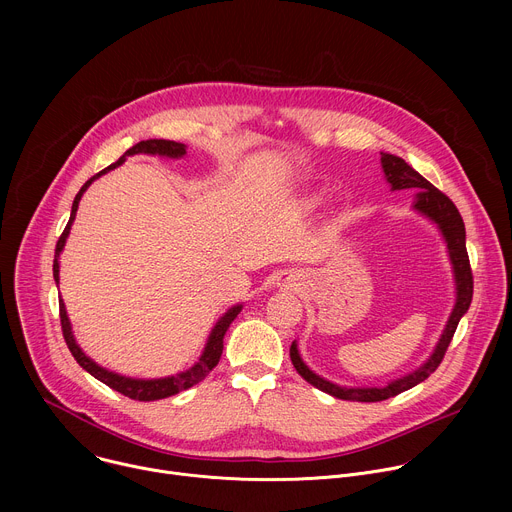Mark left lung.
Segmentation results:
<instances>
[{"label":"left lung","mask_w":512,"mask_h":512,"mask_svg":"<svg viewBox=\"0 0 512 512\" xmlns=\"http://www.w3.org/2000/svg\"><path fill=\"white\" fill-rule=\"evenodd\" d=\"M381 162H383V170L387 176V182L393 186V190H417V200H415V208L423 214H427L433 223H437V227L442 229L446 243H448V251H450V259L454 265V275H456V306L454 312L446 324V330L437 342L433 354L427 358V362L423 364L421 369H417L415 373L397 379L385 387H369V389H346V387H338L330 381H324L322 377L314 375L304 360L298 354V346L296 342L291 344L289 348V358L291 364H294L296 371L316 389L344 399V401H360V403H375V401H385L389 397H395L415 385H419L421 381H425L431 373H435V369L440 367L446 350L454 338V332L458 328L460 318L468 312L470 302H472V294H474V277H472V267H470V259H468V251H466V229H464V221L456 208V204L442 192L437 190L433 184H429L419 172H415L403 158L393 156V154H383L381 152Z\"/></svg>","instance_id":"1"}]
</instances>
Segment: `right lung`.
I'll list each match as a JSON object with an SVG mask.
<instances>
[{
  "mask_svg": "<svg viewBox=\"0 0 512 512\" xmlns=\"http://www.w3.org/2000/svg\"><path fill=\"white\" fill-rule=\"evenodd\" d=\"M133 154H158V156H170V158H180L186 154V148L184 143H176V141H170V139H148V141H139L137 145H133V148H129L125 152V156H133ZM125 156H121L115 164H111L109 168L101 170L99 174H95L93 178H89L85 182V186L79 190V194L75 196V202H72V212H70V218H68V225L64 227L58 243H56V251H54V265H52V271H54V281L58 283V255L64 247V241L68 237V231H70V225L72 221H75V214H77V208H79V200L83 196V192L91 186V182L99 176H103L105 172L117 168L119 164H123ZM58 308H60V326H62V336L66 340V346L68 350L72 352V356H75V360L81 364V367L91 373L95 379H99L101 383H105L107 387L115 389L117 393L129 397V399H135V401H158V399H166V397H172L180 391H186L190 389L192 385L200 383L214 367L218 364V360H221V354H223V338H225V332L227 328L231 326V322L237 318V314L241 312V306H235L233 310H229L221 320H218V324L214 326L208 342H206V348L200 356V360L194 364L192 369H188L186 373L182 375H176V377H168V379H156V381H139V379H127V377H119L115 373H109L105 369H101L99 364H95L75 342V338H72V332H70V322L66 318V310H64V304L62 300L58 302Z\"/></svg>",
  "mask_w": 512,
  "mask_h": 512,
  "instance_id": "1",
  "label": "right lung"
}]
</instances>
